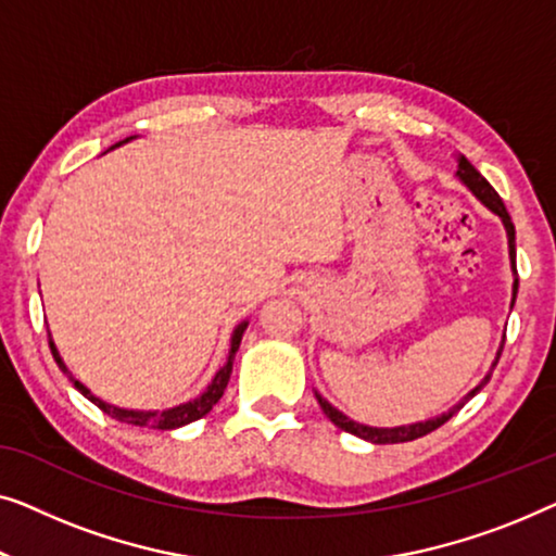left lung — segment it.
<instances>
[{"label": "left lung", "mask_w": 556, "mask_h": 556, "mask_svg": "<svg viewBox=\"0 0 556 556\" xmlns=\"http://www.w3.org/2000/svg\"><path fill=\"white\" fill-rule=\"evenodd\" d=\"M456 176L460 178V181H464L468 189H471V193L476 199H479L483 206L486 208H491L494 211V214L502 218L504 222V229H506V237H509V256H511V269L516 271V264H514V256H516V249H514V239H516V231H514V224H511V216H509V211H506V206H504V201H502V197H498V193L494 191V186H491L486 178H483L479 170H476L471 163H468V159H464V155H458V170H456ZM516 289H519V279H514V296H511V307H514V300H516ZM502 350H504V342H502V348H498V353H496V359H494V365H491V370L486 372V378H483L479 386H476L471 393H468L464 401L460 403H456L453 405V408L448 410V413H443V416H435V418H431V420H420V424H410V426H397V428H372V426H363V424H355V420H350L345 413H340L338 408H334V405H330L325 401L323 395L319 393H315L317 395V403H319V408L325 410V416L332 420L334 426L338 428H342V431L345 433H353V435H357V438H365V441H370V443H405V441H416V438H420V435H428L431 431H435V428H441L445 420L448 418H453V413L456 410H460L464 408V405L471 401V397L479 393V390L486 386V382L491 380V372H494V367H496V363H498V357H502Z\"/></svg>", "instance_id": "8db88e82"}]
</instances>
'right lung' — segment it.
<instances>
[{"mask_svg":"<svg viewBox=\"0 0 556 556\" xmlns=\"http://www.w3.org/2000/svg\"><path fill=\"white\" fill-rule=\"evenodd\" d=\"M130 138H132V136H130ZM130 138L121 140V143H128ZM121 143H115V146H111V148H118ZM247 325H249V323H241V325L237 327V330H233V334H231V350H229V357H226V365L222 367V370H218V372L214 375V380H211V386H208L206 390H203V393H201L199 397H193V401H189V403H181V405H176V408H168V410H125V408H115V405L105 403V401H100V397H98V395H92L90 390L85 388L80 380L73 378V372H70V370H67V365L62 363V357H60V353H58V348H54L52 338H50V350H52L54 363H58V365H60V370L65 372L70 380H73V386H75L77 390H80V393H83L85 397H88L90 403H96L100 410L108 413V416H111V418L121 420V424H128V426L159 428V431H174V428H181V426H186V424H193V420L203 418L211 408H214V405H216L218 401H222L224 390H226V386H229V378H231L233 355H237L239 342H241V334H244Z\"/></svg>","mask_w":556,"mask_h":556,"instance_id":"right-lung-1","label":"right lung"}]
</instances>
